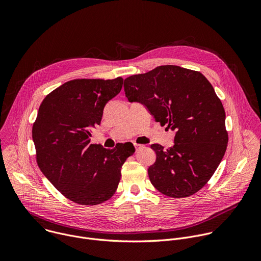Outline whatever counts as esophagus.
<instances>
[{
    "instance_id": "obj_1",
    "label": "esophagus",
    "mask_w": 261,
    "mask_h": 261,
    "mask_svg": "<svg viewBox=\"0 0 261 261\" xmlns=\"http://www.w3.org/2000/svg\"><path fill=\"white\" fill-rule=\"evenodd\" d=\"M134 146H135L136 151H137V150H139V148H142L144 145H143V144H140V143H134Z\"/></svg>"
}]
</instances>
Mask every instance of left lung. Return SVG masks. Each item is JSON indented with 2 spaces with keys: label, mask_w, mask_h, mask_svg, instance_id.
Masks as SVG:
<instances>
[{
  "label": "left lung",
  "mask_w": 261,
  "mask_h": 261,
  "mask_svg": "<svg viewBox=\"0 0 261 261\" xmlns=\"http://www.w3.org/2000/svg\"><path fill=\"white\" fill-rule=\"evenodd\" d=\"M130 102L144 104L161 126L175 130L174 145L154 143L156 162L147 173L154 187L172 198L198 192L218 168L228 143L225 110L198 71L164 65L124 81Z\"/></svg>",
  "instance_id": "1"
}]
</instances>
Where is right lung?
I'll return each mask as SVG.
<instances>
[{
	"label": "right lung",
	"instance_id": "add662e5",
	"mask_svg": "<svg viewBox=\"0 0 261 261\" xmlns=\"http://www.w3.org/2000/svg\"><path fill=\"white\" fill-rule=\"evenodd\" d=\"M123 81H69L43 99L33 124L37 164L75 203L97 205L113 197L122 166L135 151L134 146L106 150L91 143L92 129L100 125L105 104L121 92Z\"/></svg>",
	"mask_w": 261,
	"mask_h": 261
}]
</instances>
